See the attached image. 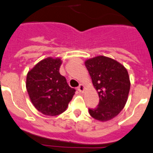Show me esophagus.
I'll return each mask as SVG.
<instances>
[{
    "label": "esophagus",
    "mask_w": 153,
    "mask_h": 153,
    "mask_svg": "<svg viewBox=\"0 0 153 153\" xmlns=\"http://www.w3.org/2000/svg\"><path fill=\"white\" fill-rule=\"evenodd\" d=\"M84 89H85V87H84V85H83V84H79V87H77V90L79 91V92H80V93H83Z\"/></svg>",
    "instance_id": "obj_1"
}]
</instances>
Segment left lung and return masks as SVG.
I'll return each instance as SVG.
<instances>
[{
  "label": "left lung",
  "instance_id": "obj_1",
  "mask_svg": "<svg viewBox=\"0 0 153 153\" xmlns=\"http://www.w3.org/2000/svg\"><path fill=\"white\" fill-rule=\"evenodd\" d=\"M85 66L99 96L98 105L89 109L90 114L97 121H110L127 102L131 85L128 73L122 64L104 56L88 59Z\"/></svg>",
  "mask_w": 153,
  "mask_h": 153
}]
</instances>
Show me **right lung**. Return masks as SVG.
<instances>
[{"instance_id":"obj_1","label":"right lung","mask_w":153,"mask_h":153,"mask_svg":"<svg viewBox=\"0 0 153 153\" xmlns=\"http://www.w3.org/2000/svg\"><path fill=\"white\" fill-rule=\"evenodd\" d=\"M62 60L48 57L28 71L26 89L35 108L42 114L56 116L66 110L75 94V89L68 85L59 74Z\"/></svg>"}]
</instances>
